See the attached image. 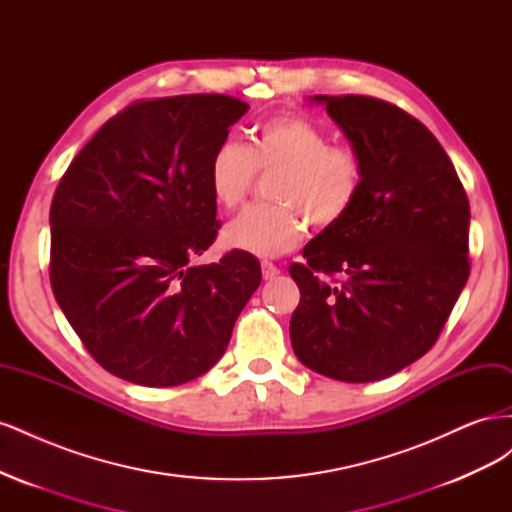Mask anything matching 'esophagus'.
<instances>
[{
	"label": "esophagus",
	"mask_w": 512,
	"mask_h": 512,
	"mask_svg": "<svg viewBox=\"0 0 512 512\" xmlns=\"http://www.w3.org/2000/svg\"><path fill=\"white\" fill-rule=\"evenodd\" d=\"M260 267H262V277H265V280H273V277L280 275V269H277L269 260H262Z\"/></svg>",
	"instance_id": "34e87169"
}]
</instances>
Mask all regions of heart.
<instances>
[{"label":"heart","instance_id":"b5f03b06","mask_svg":"<svg viewBox=\"0 0 512 512\" xmlns=\"http://www.w3.org/2000/svg\"><path fill=\"white\" fill-rule=\"evenodd\" d=\"M273 173L275 203L243 209L224 228V243L256 256H280L305 237V220L318 228L342 222L359 198L363 164L350 147L331 145L318 123L277 115L254 130L250 143H220L211 153L207 183L215 203L235 209L252 190L256 173Z\"/></svg>","mask_w":512,"mask_h":512}]
</instances>
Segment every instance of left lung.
<instances>
[{
    "instance_id": "obj_1",
    "label": "left lung",
    "mask_w": 512,
    "mask_h": 512,
    "mask_svg": "<svg viewBox=\"0 0 512 512\" xmlns=\"http://www.w3.org/2000/svg\"><path fill=\"white\" fill-rule=\"evenodd\" d=\"M312 100L359 153L363 185L288 269L301 290L290 342L322 376L376 382L421 359L451 316L470 275V203L438 138L399 106Z\"/></svg>"
}]
</instances>
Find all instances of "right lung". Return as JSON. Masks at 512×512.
<instances>
[{
	"instance_id": "1",
	"label": "right lung",
	"mask_w": 512,
	"mask_h": 512,
	"mask_svg": "<svg viewBox=\"0 0 512 512\" xmlns=\"http://www.w3.org/2000/svg\"><path fill=\"white\" fill-rule=\"evenodd\" d=\"M247 106L222 94L134 102L72 160L51 203V286L94 359L143 386H177L222 359L260 262L218 235L211 153Z\"/></svg>"
}]
</instances>
